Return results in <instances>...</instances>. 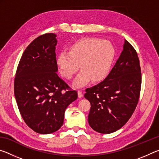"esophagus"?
I'll list each match as a JSON object with an SVG mask.
<instances>
[{"label":"esophagus","instance_id":"1","mask_svg":"<svg viewBox=\"0 0 159 159\" xmlns=\"http://www.w3.org/2000/svg\"><path fill=\"white\" fill-rule=\"evenodd\" d=\"M78 96H79V98H83V93H82V91H80V90H79V91H78Z\"/></svg>","mask_w":159,"mask_h":159}]
</instances>
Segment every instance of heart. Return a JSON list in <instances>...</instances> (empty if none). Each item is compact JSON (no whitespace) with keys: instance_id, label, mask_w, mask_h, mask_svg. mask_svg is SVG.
I'll use <instances>...</instances> for the list:
<instances>
[{"instance_id":"obj_1","label":"heart","mask_w":159,"mask_h":159,"mask_svg":"<svg viewBox=\"0 0 159 159\" xmlns=\"http://www.w3.org/2000/svg\"><path fill=\"white\" fill-rule=\"evenodd\" d=\"M116 50L111 43L97 38L80 39L69 47V52L59 54L57 64L61 75L71 79L80 68L73 85L81 88L89 83L100 82L108 76L114 63Z\"/></svg>"}]
</instances>
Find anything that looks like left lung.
Instances as JSON below:
<instances>
[{
	"label": "left lung",
	"mask_w": 159,
	"mask_h": 159,
	"mask_svg": "<svg viewBox=\"0 0 159 159\" xmlns=\"http://www.w3.org/2000/svg\"><path fill=\"white\" fill-rule=\"evenodd\" d=\"M123 48L106 79L85 90L84 97L91 105L88 123L99 133L109 134L122 128L139 100L142 78L138 54L126 40Z\"/></svg>",
	"instance_id": "obj_1"
}]
</instances>
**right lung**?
Masks as SVG:
<instances>
[{
  "mask_svg": "<svg viewBox=\"0 0 159 159\" xmlns=\"http://www.w3.org/2000/svg\"><path fill=\"white\" fill-rule=\"evenodd\" d=\"M57 35L45 34L24 52L16 72V102L26 124L40 134H50L63 125L64 112L76 100V90L58 76L55 49Z\"/></svg>",
  "mask_w": 159,
  "mask_h": 159,
  "instance_id": "1",
  "label": "right lung"
}]
</instances>
